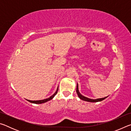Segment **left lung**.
<instances>
[{
  "mask_svg": "<svg viewBox=\"0 0 131 131\" xmlns=\"http://www.w3.org/2000/svg\"><path fill=\"white\" fill-rule=\"evenodd\" d=\"M76 92L77 94V95H78V96L79 97V98L81 99V100L83 101H87V102H101L102 101L104 100V99H106V97H102V98H98V99H90L88 98V97H87L85 96H83V95H82L80 93L79 91V85H78V84L77 83V87H76Z\"/></svg>",
  "mask_w": 131,
  "mask_h": 131,
  "instance_id": "left-lung-1",
  "label": "left lung"
}]
</instances>
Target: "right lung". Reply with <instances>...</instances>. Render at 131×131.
<instances>
[{
	"instance_id": "1",
	"label": "right lung",
	"mask_w": 131,
	"mask_h": 131,
	"mask_svg": "<svg viewBox=\"0 0 131 131\" xmlns=\"http://www.w3.org/2000/svg\"><path fill=\"white\" fill-rule=\"evenodd\" d=\"M58 90V87L57 88V91H55V92L54 93V94L52 95V96H51L50 97H48V98L43 99V100H39V101H30V100H28V99H26V100H27L28 102H30V103H35V104H41V103H43L47 102L49 101H50V100H51V99L53 98V97H54L55 96V95L57 94Z\"/></svg>"
}]
</instances>
